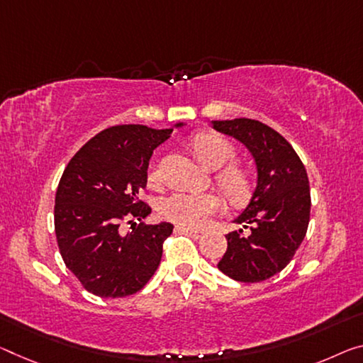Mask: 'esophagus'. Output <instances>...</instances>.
Here are the masks:
<instances>
[{
  "label": "esophagus",
  "instance_id": "34e87169",
  "mask_svg": "<svg viewBox=\"0 0 363 363\" xmlns=\"http://www.w3.org/2000/svg\"><path fill=\"white\" fill-rule=\"evenodd\" d=\"M177 230H180V232H185L186 235H189L191 238H194V240H199L201 237H203V233L201 232H198V230H193V228H185V227H178Z\"/></svg>",
  "mask_w": 363,
  "mask_h": 363
}]
</instances>
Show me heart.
<instances>
[{"label":"heart","mask_w":363,"mask_h":363,"mask_svg":"<svg viewBox=\"0 0 363 363\" xmlns=\"http://www.w3.org/2000/svg\"><path fill=\"white\" fill-rule=\"evenodd\" d=\"M191 147L196 157L208 169L216 170V182L232 203H243L252 193V177L243 167L232 164L235 160V147L228 139L201 133L194 136ZM149 182H159L157 167L149 170ZM222 201L216 193H185L175 191L164 196L157 203V213L165 220L185 228H203L213 216L219 213Z\"/></svg>","instance_id":"heart-1"}]
</instances>
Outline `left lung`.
<instances>
[{
    "label": "left lung",
    "mask_w": 363,
    "mask_h": 363,
    "mask_svg": "<svg viewBox=\"0 0 363 363\" xmlns=\"http://www.w3.org/2000/svg\"><path fill=\"white\" fill-rule=\"evenodd\" d=\"M214 130L238 139L252 152L258 180L235 222L250 228L227 233V252L217 267L238 282H261L281 272L303 242L310 222V185L294 147L258 120L213 121Z\"/></svg>",
    "instance_id": "left-lung-1"
}]
</instances>
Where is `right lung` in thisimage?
Listing matches in <instances>:
<instances>
[{"instance_id": "1", "label": "right lung", "mask_w": 363, "mask_h": 363, "mask_svg": "<svg viewBox=\"0 0 363 363\" xmlns=\"http://www.w3.org/2000/svg\"><path fill=\"white\" fill-rule=\"evenodd\" d=\"M172 131L144 125L107 128L77 150L61 175L55 196L58 248L66 267L94 295L136 294L160 264L174 225L133 224L126 235L120 225L150 214L138 196L146 188L150 155Z\"/></svg>"}]
</instances>
